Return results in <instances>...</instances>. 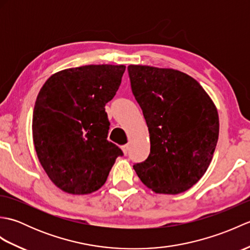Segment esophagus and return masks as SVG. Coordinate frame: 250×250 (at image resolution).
<instances>
[{
  "label": "esophagus",
  "instance_id": "esophagus-1",
  "mask_svg": "<svg viewBox=\"0 0 250 250\" xmlns=\"http://www.w3.org/2000/svg\"><path fill=\"white\" fill-rule=\"evenodd\" d=\"M121 149H122V151H124L125 155H126V153L129 152V146H128V145H124V146H121Z\"/></svg>",
  "mask_w": 250,
  "mask_h": 250
}]
</instances>
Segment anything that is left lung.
<instances>
[{
	"instance_id": "8db88e82",
	"label": "left lung",
	"mask_w": 250,
	"mask_h": 250,
	"mask_svg": "<svg viewBox=\"0 0 250 250\" xmlns=\"http://www.w3.org/2000/svg\"><path fill=\"white\" fill-rule=\"evenodd\" d=\"M131 89L149 131L150 153L133 167L156 193L185 192L208 168L219 135L213 101L194 78L173 68L129 65Z\"/></svg>"
}]
</instances>
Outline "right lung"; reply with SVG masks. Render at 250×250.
<instances>
[{
  "instance_id": "1",
  "label": "right lung",
  "mask_w": 250,
  "mask_h": 250,
  "mask_svg": "<svg viewBox=\"0 0 250 250\" xmlns=\"http://www.w3.org/2000/svg\"><path fill=\"white\" fill-rule=\"evenodd\" d=\"M125 65H84L50 76L37 95L32 121L39 160L57 187L73 194L105 184L120 148L107 141L105 105L115 97Z\"/></svg>"
}]
</instances>
